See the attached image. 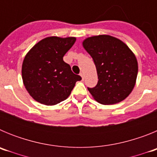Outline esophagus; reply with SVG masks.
<instances>
[{
	"label": "esophagus",
	"instance_id": "obj_1",
	"mask_svg": "<svg viewBox=\"0 0 157 157\" xmlns=\"http://www.w3.org/2000/svg\"><path fill=\"white\" fill-rule=\"evenodd\" d=\"M80 76H81V77H82V80L84 79V74H83L82 72V73H80Z\"/></svg>",
	"mask_w": 157,
	"mask_h": 157
}]
</instances>
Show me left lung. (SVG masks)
<instances>
[{
	"label": "left lung",
	"instance_id": "left-lung-1",
	"mask_svg": "<svg viewBox=\"0 0 157 157\" xmlns=\"http://www.w3.org/2000/svg\"><path fill=\"white\" fill-rule=\"evenodd\" d=\"M82 45L91 56L98 72V84L88 90L102 105L117 104L127 98L135 86L138 61L129 47L110 35L86 38Z\"/></svg>",
	"mask_w": 157,
	"mask_h": 157
}]
</instances>
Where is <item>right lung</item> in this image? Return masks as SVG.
Here are the masks:
<instances>
[{
    "label": "right lung",
    "instance_id": "obj_1",
    "mask_svg": "<svg viewBox=\"0 0 157 157\" xmlns=\"http://www.w3.org/2000/svg\"><path fill=\"white\" fill-rule=\"evenodd\" d=\"M75 41L74 37H45L25 56L23 82L36 101L45 105H57L68 98L76 82L82 79L63 59Z\"/></svg>",
    "mask_w": 157,
    "mask_h": 157
}]
</instances>
